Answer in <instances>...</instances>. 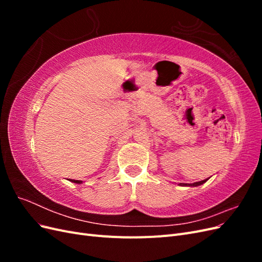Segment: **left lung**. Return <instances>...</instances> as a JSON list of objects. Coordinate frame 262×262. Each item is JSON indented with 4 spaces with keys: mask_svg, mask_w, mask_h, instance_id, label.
Listing matches in <instances>:
<instances>
[{
    "mask_svg": "<svg viewBox=\"0 0 262 262\" xmlns=\"http://www.w3.org/2000/svg\"><path fill=\"white\" fill-rule=\"evenodd\" d=\"M209 179V178H208ZM208 179L205 180H201V181H198V182H194V184H180V186H191V187H196V186H200L202 184H204L205 181H207Z\"/></svg>",
    "mask_w": 262,
    "mask_h": 262,
    "instance_id": "1",
    "label": "left lung"
}]
</instances>
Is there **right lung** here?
Segmentation results:
<instances>
[{
    "instance_id": "add662e5",
    "label": "right lung",
    "mask_w": 262,
    "mask_h": 262,
    "mask_svg": "<svg viewBox=\"0 0 262 262\" xmlns=\"http://www.w3.org/2000/svg\"><path fill=\"white\" fill-rule=\"evenodd\" d=\"M71 181H72V182H75V184H81V180H74V179H71Z\"/></svg>"
}]
</instances>
